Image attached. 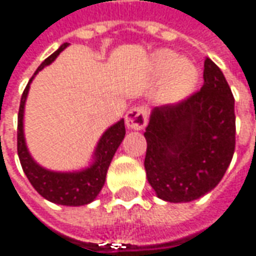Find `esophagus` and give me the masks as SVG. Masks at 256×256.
I'll return each instance as SVG.
<instances>
[{
  "label": "esophagus",
  "instance_id": "34e87169",
  "mask_svg": "<svg viewBox=\"0 0 256 256\" xmlns=\"http://www.w3.org/2000/svg\"><path fill=\"white\" fill-rule=\"evenodd\" d=\"M148 122V111L144 106H134L125 116V124L130 130L139 131Z\"/></svg>",
  "mask_w": 256,
  "mask_h": 256
}]
</instances>
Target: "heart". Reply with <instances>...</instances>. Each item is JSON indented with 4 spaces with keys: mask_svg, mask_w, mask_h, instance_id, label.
<instances>
[{
    "mask_svg": "<svg viewBox=\"0 0 256 256\" xmlns=\"http://www.w3.org/2000/svg\"><path fill=\"white\" fill-rule=\"evenodd\" d=\"M153 68L163 76L158 98L164 103H177L195 90L199 79L196 65L188 58H178L172 50H160L153 56Z\"/></svg>",
    "mask_w": 256,
    "mask_h": 256,
    "instance_id": "heart-1",
    "label": "heart"
}]
</instances>
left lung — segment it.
Segmentation results:
<instances>
[{
  "mask_svg": "<svg viewBox=\"0 0 256 256\" xmlns=\"http://www.w3.org/2000/svg\"><path fill=\"white\" fill-rule=\"evenodd\" d=\"M144 135L146 177L158 198L191 202L219 184L234 154L236 116L232 89L210 58L200 90L154 107Z\"/></svg>",
  "mask_w": 256,
  "mask_h": 256,
  "instance_id": "obj_1",
  "label": "left lung"
}]
</instances>
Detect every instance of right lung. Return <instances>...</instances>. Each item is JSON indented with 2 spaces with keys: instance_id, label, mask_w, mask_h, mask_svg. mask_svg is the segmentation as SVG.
<instances>
[{
  "instance_id": "obj_1",
  "label": "right lung",
  "mask_w": 256,
  "mask_h": 256,
  "mask_svg": "<svg viewBox=\"0 0 256 256\" xmlns=\"http://www.w3.org/2000/svg\"><path fill=\"white\" fill-rule=\"evenodd\" d=\"M68 46L70 43H64L50 57L46 58L42 65L37 68L34 75L32 76L28 86L24 88L19 106V114H18V156L28 180L43 198L57 205L82 206L90 204L98 198V192L102 191L104 185L108 166L117 152L118 146L124 140V120H120L118 122L112 124L110 128H107L103 132V135L98 139V146L93 152V160L90 166L76 172H52L38 164L32 158L30 152L28 149L24 131V104L29 94L32 80L34 79L38 71H42L44 66L50 65L60 56V52L65 50Z\"/></svg>"
}]
</instances>
